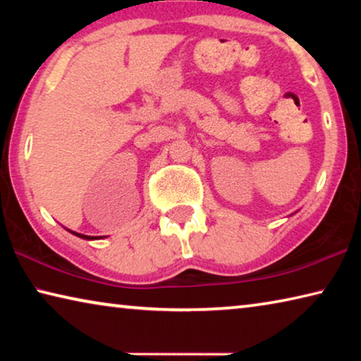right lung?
I'll use <instances>...</instances> for the list:
<instances>
[{
  "label": "right lung",
  "instance_id": "right-lung-1",
  "mask_svg": "<svg viewBox=\"0 0 361 361\" xmlns=\"http://www.w3.org/2000/svg\"><path fill=\"white\" fill-rule=\"evenodd\" d=\"M66 231H70V229H66ZM71 234H75V235H78V237H81V239H85V240H95V239H102V237H94V235H84V234H78V232H75V231H70Z\"/></svg>",
  "mask_w": 361,
  "mask_h": 361
}]
</instances>
